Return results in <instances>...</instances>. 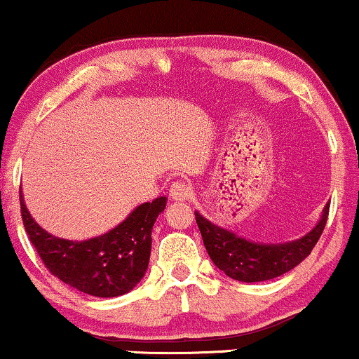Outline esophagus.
<instances>
[{
  "label": "esophagus",
  "mask_w": 359,
  "mask_h": 359,
  "mask_svg": "<svg viewBox=\"0 0 359 359\" xmlns=\"http://www.w3.org/2000/svg\"><path fill=\"white\" fill-rule=\"evenodd\" d=\"M170 197L174 201H187L192 194L191 184L185 182V180H175L174 184L170 185Z\"/></svg>",
  "instance_id": "34e87169"
}]
</instances>
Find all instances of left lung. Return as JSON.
I'll return each instance as SVG.
<instances>
[{
	"instance_id": "8db88e82",
	"label": "left lung",
	"mask_w": 359,
	"mask_h": 359,
	"mask_svg": "<svg viewBox=\"0 0 359 359\" xmlns=\"http://www.w3.org/2000/svg\"><path fill=\"white\" fill-rule=\"evenodd\" d=\"M329 204L317 226L297 241L283 245H258L209 222L196 212V221L209 257L217 269L240 282H263L287 273L314 250L327 222Z\"/></svg>"
}]
</instances>
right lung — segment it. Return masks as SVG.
Instances as JSON below:
<instances>
[{
    "label": "right lung",
    "mask_w": 359,
    "mask_h": 359,
    "mask_svg": "<svg viewBox=\"0 0 359 359\" xmlns=\"http://www.w3.org/2000/svg\"><path fill=\"white\" fill-rule=\"evenodd\" d=\"M165 197L138 205L121 224L102 236L69 241L40 228L20 191L25 231L53 277L93 297H118L133 290L148 269L151 229L165 209Z\"/></svg>",
    "instance_id": "1"
}]
</instances>
